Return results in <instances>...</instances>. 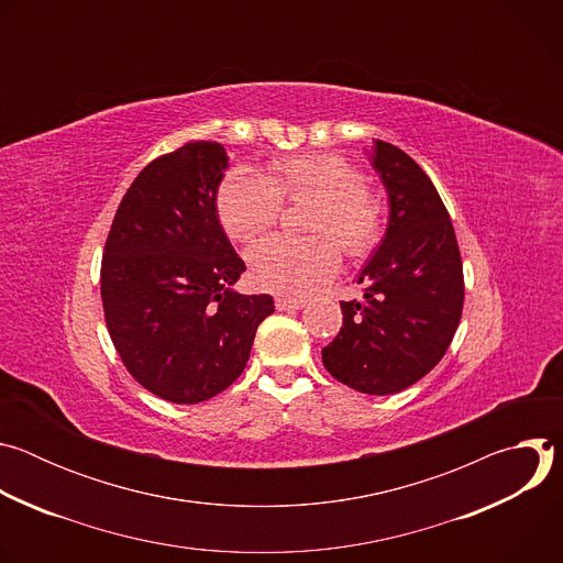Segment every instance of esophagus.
Masks as SVG:
<instances>
[{
    "instance_id": "esophagus-1",
    "label": "esophagus",
    "mask_w": 563,
    "mask_h": 563,
    "mask_svg": "<svg viewBox=\"0 0 563 563\" xmlns=\"http://www.w3.org/2000/svg\"><path fill=\"white\" fill-rule=\"evenodd\" d=\"M305 305V300H300V298H285V296H280V298H276V309L278 311H289V309H300Z\"/></svg>"
}]
</instances>
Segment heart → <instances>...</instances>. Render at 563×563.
Masks as SVG:
<instances>
[{
  "label": "heart",
  "mask_w": 563,
  "mask_h": 563,
  "mask_svg": "<svg viewBox=\"0 0 563 563\" xmlns=\"http://www.w3.org/2000/svg\"><path fill=\"white\" fill-rule=\"evenodd\" d=\"M283 200L313 202L305 227L316 235H272L250 250L254 280L267 291L307 296L339 272V247L363 258L378 243V202L361 169L341 155L276 159L265 176L233 172L218 189L216 211L229 238L252 240L276 224Z\"/></svg>",
  "instance_id": "1"
}]
</instances>
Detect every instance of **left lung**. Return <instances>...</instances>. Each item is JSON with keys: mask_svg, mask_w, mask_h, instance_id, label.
Wrapping results in <instances>:
<instances>
[{"mask_svg": "<svg viewBox=\"0 0 563 563\" xmlns=\"http://www.w3.org/2000/svg\"><path fill=\"white\" fill-rule=\"evenodd\" d=\"M369 163L389 202L376 254L358 274L363 300H343V328L323 365L363 394H396L450 347L463 311V265L432 180L398 146L376 140Z\"/></svg>", "mask_w": 563, "mask_h": 563, "instance_id": "8db88e82", "label": "left lung"}]
</instances>
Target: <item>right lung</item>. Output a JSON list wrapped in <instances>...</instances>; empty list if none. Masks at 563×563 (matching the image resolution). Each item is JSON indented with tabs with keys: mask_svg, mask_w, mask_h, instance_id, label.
<instances>
[{
	"mask_svg": "<svg viewBox=\"0 0 563 563\" xmlns=\"http://www.w3.org/2000/svg\"><path fill=\"white\" fill-rule=\"evenodd\" d=\"M229 157L187 142L155 157L124 194L102 258V305L129 374L172 404H200L243 374L274 313L269 294L243 296L245 263L216 211Z\"/></svg>",
	"mask_w": 563,
	"mask_h": 563,
	"instance_id": "1",
	"label": "right lung"
}]
</instances>
